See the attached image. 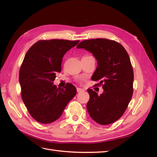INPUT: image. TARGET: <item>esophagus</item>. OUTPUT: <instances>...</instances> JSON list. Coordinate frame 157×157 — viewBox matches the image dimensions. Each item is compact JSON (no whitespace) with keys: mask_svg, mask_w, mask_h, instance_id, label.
<instances>
[{"mask_svg":"<svg viewBox=\"0 0 157 157\" xmlns=\"http://www.w3.org/2000/svg\"><path fill=\"white\" fill-rule=\"evenodd\" d=\"M83 90L82 88H77V92H82Z\"/></svg>","mask_w":157,"mask_h":157,"instance_id":"1","label":"esophagus"}]
</instances>
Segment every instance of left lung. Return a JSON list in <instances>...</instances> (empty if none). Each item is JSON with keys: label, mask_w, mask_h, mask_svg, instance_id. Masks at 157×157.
<instances>
[{"label": "left lung", "mask_w": 157, "mask_h": 157, "mask_svg": "<svg viewBox=\"0 0 157 157\" xmlns=\"http://www.w3.org/2000/svg\"><path fill=\"white\" fill-rule=\"evenodd\" d=\"M92 53L97 61L92 79L102 84L100 95L88 89L87 110L91 118L101 125H109L121 117L132 97L134 71L129 56L119 43L108 39L86 40L77 46Z\"/></svg>", "instance_id": "left-lung-1"}]
</instances>
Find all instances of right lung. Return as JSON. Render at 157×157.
<instances>
[{"label":"right lung","instance_id":"obj_1","mask_svg":"<svg viewBox=\"0 0 157 157\" xmlns=\"http://www.w3.org/2000/svg\"><path fill=\"white\" fill-rule=\"evenodd\" d=\"M67 40H40L28 50L19 75L21 98L36 121L50 123L58 119L77 93L74 86L63 88L53 84L61 72L63 56L79 43Z\"/></svg>","mask_w":157,"mask_h":157}]
</instances>
